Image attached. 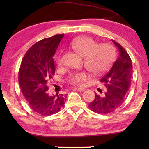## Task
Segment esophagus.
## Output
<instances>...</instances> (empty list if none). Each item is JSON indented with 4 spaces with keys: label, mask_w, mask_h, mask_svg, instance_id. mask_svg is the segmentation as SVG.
<instances>
[{
    "label": "esophagus",
    "mask_w": 149,
    "mask_h": 149,
    "mask_svg": "<svg viewBox=\"0 0 149 149\" xmlns=\"http://www.w3.org/2000/svg\"><path fill=\"white\" fill-rule=\"evenodd\" d=\"M74 89H76V90L79 91H85V89L81 88V87H74Z\"/></svg>",
    "instance_id": "1"
}]
</instances>
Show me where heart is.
I'll list each match as a JSON object with an SVG mask.
<instances>
[{"instance_id": "b5f03b06", "label": "heart", "mask_w": 149, "mask_h": 149, "mask_svg": "<svg viewBox=\"0 0 149 149\" xmlns=\"http://www.w3.org/2000/svg\"><path fill=\"white\" fill-rule=\"evenodd\" d=\"M71 47L79 56L83 57V64L91 73L100 74L107 70L113 62L115 56V50L109 43L97 44L89 36H81L73 40ZM58 66L62 64V58L60 55L57 56ZM89 79L86 72H77L72 75L70 83L74 85H81Z\"/></svg>"}]
</instances>
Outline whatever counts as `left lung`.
I'll return each mask as SVG.
<instances>
[{
	"mask_svg": "<svg viewBox=\"0 0 149 149\" xmlns=\"http://www.w3.org/2000/svg\"><path fill=\"white\" fill-rule=\"evenodd\" d=\"M112 41L119 50V56L100 81L107 88L104 94L100 96L95 93V98L89 105L92 111L104 115L113 113L123 104L131 85V58L121 45L114 40Z\"/></svg>",
	"mask_w": 149,
	"mask_h": 149,
	"instance_id": "1",
	"label": "left lung"
}]
</instances>
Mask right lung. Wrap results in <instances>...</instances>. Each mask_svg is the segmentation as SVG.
<instances>
[{"mask_svg": "<svg viewBox=\"0 0 149 149\" xmlns=\"http://www.w3.org/2000/svg\"><path fill=\"white\" fill-rule=\"evenodd\" d=\"M64 34L42 39L26 53L19 71V83L30 108L41 115L58 113L64 107L66 95H49L48 83L55 74L53 57Z\"/></svg>", "mask_w": 149, "mask_h": 149, "instance_id": "add662e5", "label": "right lung"}]
</instances>
